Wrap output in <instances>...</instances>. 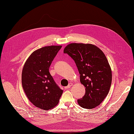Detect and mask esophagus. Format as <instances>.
Returning <instances> with one entry per match:
<instances>
[{
	"label": "esophagus",
	"instance_id": "1",
	"mask_svg": "<svg viewBox=\"0 0 134 134\" xmlns=\"http://www.w3.org/2000/svg\"><path fill=\"white\" fill-rule=\"evenodd\" d=\"M72 86V83H71V82H70L69 84V85L67 86H66L65 87V89H69V88H70V87H71V86Z\"/></svg>",
	"mask_w": 134,
	"mask_h": 134
}]
</instances>
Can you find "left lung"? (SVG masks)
Instances as JSON below:
<instances>
[{"mask_svg": "<svg viewBox=\"0 0 134 134\" xmlns=\"http://www.w3.org/2000/svg\"><path fill=\"white\" fill-rule=\"evenodd\" d=\"M74 60L85 87V94L77 100L81 107L91 109L99 106L108 95L112 81L111 69L105 54L91 44L71 43L64 50Z\"/></svg>", "mask_w": 134, "mask_h": 134, "instance_id": "obj_1", "label": "left lung"}]
</instances>
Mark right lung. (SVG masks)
<instances>
[{"mask_svg":"<svg viewBox=\"0 0 134 134\" xmlns=\"http://www.w3.org/2000/svg\"><path fill=\"white\" fill-rule=\"evenodd\" d=\"M62 46L52 45L35 50L27 58L21 74L23 88L30 102L44 110L54 108L63 90L54 81L49 67Z\"/></svg>","mask_w":134,"mask_h":134,"instance_id":"1","label":"right lung"}]
</instances>
